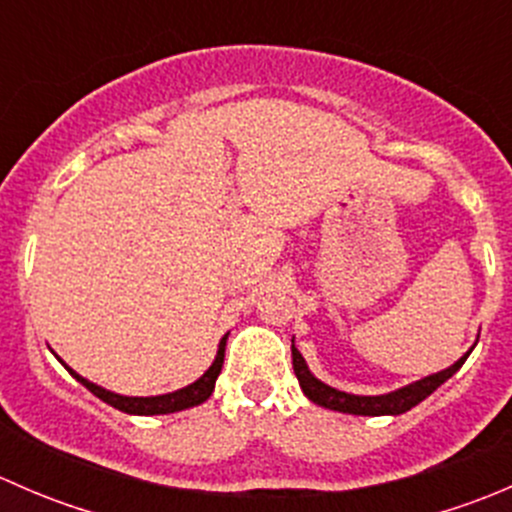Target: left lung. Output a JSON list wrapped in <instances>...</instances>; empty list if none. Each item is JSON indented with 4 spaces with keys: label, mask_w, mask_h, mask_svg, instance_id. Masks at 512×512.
<instances>
[{
    "label": "left lung",
    "mask_w": 512,
    "mask_h": 512,
    "mask_svg": "<svg viewBox=\"0 0 512 512\" xmlns=\"http://www.w3.org/2000/svg\"><path fill=\"white\" fill-rule=\"evenodd\" d=\"M471 352H466L456 361V364L438 371V374H431L426 376V379L416 381V384H409L404 386V389H396L391 391V394H381V396L347 394V391H339L334 389V386H327L324 381H319L317 376L309 371L307 361H304V356L299 354V349L294 347V339H292V366L304 396H307L309 401H314L317 406H324V409H332V411H342V414H354V416H399L414 409L416 404H421V401L426 399V396H431L443 381L451 379V376L461 369L463 361L468 359V354Z\"/></svg>",
    "instance_id": "obj_1"
}]
</instances>
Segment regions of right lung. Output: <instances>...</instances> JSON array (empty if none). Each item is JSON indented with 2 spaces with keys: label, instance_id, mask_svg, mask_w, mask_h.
Returning <instances> with one entry per match:
<instances>
[{
  "label": "right lung",
  "instance_id": "obj_1",
  "mask_svg": "<svg viewBox=\"0 0 512 512\" xmlns=\"http://www.w3.org/2000/svg\"><path fill=\"white\" fill-rule=\"evenodd\" d=\"M225 342H227V334L220 339V347L218 354H215V361L210 364V369L200 376L198 381L188 384L185 389L173 391V394H163V396H121V394H113V391H106L103 386L91 384L89 379L76 374L74 369L61 361V364L69 369V374L74 376L79 384H84L91 394L98 396L101 401H106L108 406L113 409L123 411V414H133V416H158V414H175V411H183V409H193V406L203 404V401L210 399L215 389V381H218L220 369H223V361H225Z\"/></svg>",
  "mask_w": 512,
  "mask_h": 512
}]
</instances>
